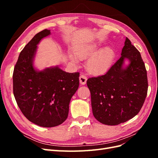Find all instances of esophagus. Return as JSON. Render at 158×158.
Listing matches in <instances>:
<instances>
[{"label": "esophagus", "mask_w": 158, "mask_h": 158, "mask_svg": "<svg viewBox=\"0 0 158 158\" xmlns=\"http://www.w3.org/2000/svg\"><path fill=\"white\" fill-rule=\"evenodd\" d=\"M80 83L82 84V85H84L86 83V81H87V78L86 76L84 74H81L80 76Z\"/></svg>", "instance_id": "esophagus-1"}]
</instances>
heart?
<instances>
[{
    "instance_id": "b5f03b06",
    "label": "heart",
    "mask_w": 158,
    "mask_h": 158,
    "mask_svg": "<svg viewBox=\"0 0 158 158\" xmlns=\"http://www.w3.org/2000/svg\"><path fill=\"white\" fill-rule=\"evenodd\" d=\"M98 45L95 43H85L76 46L74 48V54L69 52L70 60L76 63L78 59L84 60L88 58L85 68L89 73L99 74L106 71L113 64L115 52L111 47H106L97 52Z\"/></svg>"
}]
</instances>
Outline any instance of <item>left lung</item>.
Instances as JSON below:
<instances>
[{
  "mask_svg": "<svg viewBox=\"0 0 158 158\" xmlns=\"http://www.w3.org/2000/svg\"><path fill=\"white\" fill-rule=\"evenodd\" d=\"M129 64L123 67L124 60ZM94 117L117 125L139 113L148 92L147 72L140 52L126 38L121 56L107 73L87 80Z\"/></svg>",
  "mask_w": 158,
  "mask_h": 158,
  "instance_id": "1",
  "label": "left lung"
}]
</instances>
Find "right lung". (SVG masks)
Returning <instances> with one entry per match:
<instances>
[{
    "label": "right lung",
    "instance_id": "1",
    "mask_svg": "<svg viewBox=\"0 0 158 158\" xmlns=\"http://www.w3.org/2000/svg\"><path fill=\"white\" fill-rule=\"evenodd\" d=\"M51 34L44 30L33 37L19 55L13 73V92L28 120L43 127L58 126L68 117L69 103L79 86V73L59 66L37 70L33 60L40 41Z\"/></svg>",
    "mask_w": 158,
    "mask_h": 158
}]
</instances>
